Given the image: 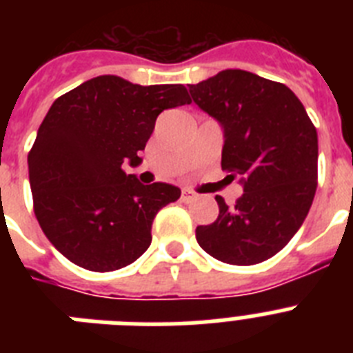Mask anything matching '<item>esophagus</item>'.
Wrapping results in <instances>:
<instances>
[{"instance_id":"esophagus-1","label":"esophagus","mask_w":353,"mask_h":353,"mask_svg":"<svg viewBox=\"0 0 353 353\" xmlns=\"http://www.w3.org/2000/svg\"><path fill=\"white\" fill-rule=\"evenodd\" d=\"M196 198H198V194H196L194 191H191V189H183L182 191V201H187V203H189V201H192V199Z\"/></svg>"}]
</instances>
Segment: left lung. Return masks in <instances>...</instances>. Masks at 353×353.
Returning a JSON list of instances; mask_svg holds the SVG:
<instances>
[{
	"mask_svg": "<svg viewBox=\"0 0 353 353\" xmlns=\"http://www.w3.org/2000/svg\"><path fill=\"white\" fill-rule=\"evenodd\" d=\"M189 92L223 127L221 166L244 185L232 207L215 196L219 217L196 228V240L224 263H261L288 244L313 203L316 129L288 86L252 72L228 68Z\"/></svg>",
	"mask_w": 353,
	"mask_h": 353,
	"instance_id": "1",
	"label": "left lung"
}]
</instances>
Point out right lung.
Returning a JSON list of instances; mask_svg holds the SVG:
<instances>
[{
  "instance_id": "add662e5",
  "label": "right lung",
  "mask_w": 353,
  "mask_h": 353,
  "mask_svg": "<svg viewBox=\"0 0 353 353\" xmlns=\"http://www.w3.org/2000/svg\"><path fill=\"white\" fill-rule=\"evenodd\" d=\"M191 104L183 84L141 86L99 76L52 102L28 154L33 210L42 232L72 263L111 272L138 260L152 223L180 189L143 185L123 171L164 109Z\"/></svg>"
}]
</instances>
